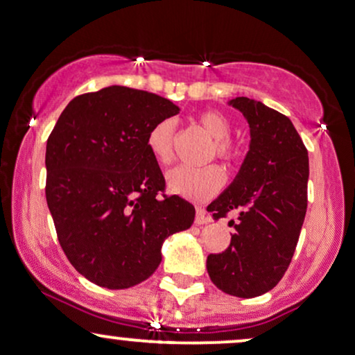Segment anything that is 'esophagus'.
<instances>
[{
  "mask_svg": "<svg viewBox=\"0 0 355 355\" xmlns=\"http://www.w3.org/2000/svg\"><path fill=\"white\" fill-rule=\"evenodd\" d=\"M207 222H211V218L205 216V211L202 207H198L196 209V218H194V224L196 225H204L207 224Z\"/></svg>",
  "mask_w": 355,
  "mask_h": 355,
  "instance_id": "obj_1",
  "label": "esophagus"
}]
</instances>
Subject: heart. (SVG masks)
Listing matches in <instances>:
<instances>
[{
	"label": "heart",
	"mask_w": 355,
	"mask_h": 355,
	"mask_svg": "<svg viewBox=\"0 0 355 355\" xmlns=\"http://www.w3.org/2000/svg\"><path fill=\"white\" fill-rule=\"evenodd\" d=\"M196 121L202 126L209 137L214 138L211 157L224 161L227 164L235 163L240 156V144L232 139L230 120L224 113L217 110H202L196 115ZM174 126L173 120H161L153 125L148 131L146 144L153 157L159 164H169L174 156ZM166 182L171 192L181 196L192 202H205L218 191L225 182L222 169L216 164L191 168V166H178L171 169L166 176Z\"/></svg>",
	"instance_id": "1"
}]
</instances>
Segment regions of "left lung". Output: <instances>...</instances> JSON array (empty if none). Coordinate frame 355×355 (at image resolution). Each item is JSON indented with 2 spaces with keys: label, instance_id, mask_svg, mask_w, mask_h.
<instances>
[{
  "label": "left lung",
  "instance_id": "obj_1",
  "mask_svg": "<svg viewBox=\"0 0 355 355\" xmlns=\"http://www.w3.org/2000/svg\"><path fill=\"white\" fill-rule=\"evenodd\" d=\"M250 125V150L234 182L209 204L214 220L239 211L230 245L207 257L212 283L255 298L273 290L291 263L308 207V150L291 120L247 97L230 100Z\"/></svg>",
  "mask_w": 355,
  "mask_h": 355
}]
</instances>
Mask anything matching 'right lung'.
I'll return each mask as SVG.
<instances>
[{
  "mask_svg": "<svg viewBox=\"0 0 355 355\" xmlns=\"http://www.w3.org/2000/svg\"><path fill=\"white\" fill-rule=\"evenodd\" d=\"M171 100L113 85L78 95L47 138L46 199L57 239L92 283L123 290L161 263V245L189 229L194 205L166 194L148 131L176 115Z\"/></svg>",
  "mask_w": 355,
  "mask_h": 355,
  "instance_id": "1",
  "label": "right lung"
}]
</instances>
